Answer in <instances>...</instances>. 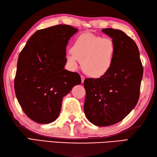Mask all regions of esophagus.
<instances>
[{
  "label": "esophagus",
  "mask_w": 157,
  "mask_h": 157,
  "mask_svg": "<svg viewBox=\"0 0 157 157\" xmlns=\"http://www.w3.org/2000/svg\"><path fill=\"white\" fill-rule=\"evenodd\" d=\"M84 79H85V78L83 75L81 76V80H82V83H84Z\"/></svg>",
  "instance_id": "esophagus-1"
}]
</instances>
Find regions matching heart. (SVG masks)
<instances>
[{"mask_svg": "<svg viewBox=\"0 0 157 157\" xmlns=\"http://www.w3.org/2000/svg\"><path fill=\"white\" fill-rule=\"evenodd\" d=\"M115 53V44L111 38L84 33L73 42L66 59L71 69H75L78 61H80L82 69L86 75L99 78L111 69Z\"/></svg>", "mask_w": 157, "mask_h": 157, "instance_id": "heart-1", "label": "heart"}]
</instances>
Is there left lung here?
Instances as JSON below:
<instances>
[{
	"label": "left lung",
	"instance_id": "8db88e82",
	"mask_svg": "<svg viewBox=\"0 0 157 157\" xmlns=\"http://www.w3.org/2000/svg\"><path fill=\"white\" fill-rule=\"evenodd\" d=\"M102 31L115 44L114 62L105 76L84 80V110L90 122L105 127L121 121L136 106L143 67L137 45L125 33L113 28Z\"/></svg>",
	"mask_w": 157,
	"mask_h": 157
}]
</instances>
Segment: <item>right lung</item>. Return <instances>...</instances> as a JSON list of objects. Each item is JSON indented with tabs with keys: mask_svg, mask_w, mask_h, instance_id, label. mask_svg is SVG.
Here are the masks:
<instances>
[{
	"mask_svg": "<svg viewBox=\"0 0 157 157\" xmlns=\"http://www.w3.org/2000/svg\"><path fill=\"white\" fill-rule=\"evenodd\" d=\"M78 31L68 25L40 29L20 52L15 78L16 97L25 115L36 123L55 121L63 98L81 84L78 73L64 69L66 46Z\"/></svg>",
	"mask_w": 157,
	"mask_h": 157,
	"instance_id": "obj_1",
	"label": "right lung"
}]
</instances>
